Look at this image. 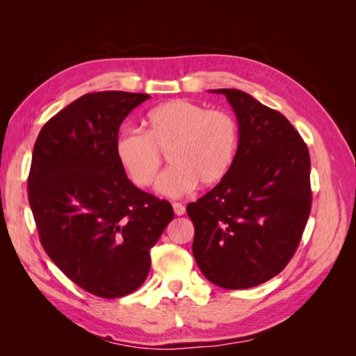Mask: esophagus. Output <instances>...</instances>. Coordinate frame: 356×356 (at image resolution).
Returning a JSON list of instances; mask_svg holds the SVG:
<instances>
[{"label":"esophagus","instance_id":"obj_1","mask_svg":"<svg viewBox=\"0 0 356 356\" xmlns=\"http://www.w3.org/2000/svg\"><path fill=\"white\" fill-rule=\"evenodd\" d=\"M172 207H174V212H175V215H178V217H181V215L186 213V207L182 203L175 202L174 204H172Z\"/></svg>","mask_w":356,"mask_h":356}]
</instances>
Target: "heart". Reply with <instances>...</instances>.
<instances>
[{
    "instance_id": "1",
    "label": "heart",
    "mask_w": 356,
    "mask_h": 356,
    "mask_svg": "<svg viewBox=\"0 0 356 356\" xmlns=\"http://www.w3.org/2000/svg\"><path fill=\"white\" fill-rule=\"evenodd\" d=\"M145 124V132L127 129L115 143V154L135 186L153 184L161 154L170 165L156 184L163 196H184L197 182L213 186L229 172L238 148V126L230 114L174 99L149 111Z\"/></svg>"
}]
</instances>
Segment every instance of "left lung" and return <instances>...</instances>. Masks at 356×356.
Instances as JSON below:
<instances>
[{"label":"left lung","mask_w":356,"mask_h":356,"mask_svg":"<svg viewBox=\"0 0 356 356\" xmlns=\"http://www.w3.org/2000/svg\"><path fill=\"white\" fill-rule=\"evenodd\" d=\"M239 123L225 177L187 204L193 255L203 276L225 289L260 285L284 270L312 207L310 156L286 117L238 89H217Z\"/></svg>","instance_id":"left-lung-1"}]
</instances>
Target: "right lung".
<instances>
[{
    "instance_id": "obj_1",
    "label": "right lung",
    "mask_w": 356,
    "mask_h": 356,
    "mask_svg": "<svg viewBox=\"0 0 356 356\" xmlns=\"http://www.w3.org/2000/svg\"><path fill=\"white\" fill-rule=\"evenodd\" d=\"M147 93L83 95L42 126L28 199L47 255L74 284L102 298L134 293L149 251L174 218L168 200L135 187L115 154L122 122Z\"/></svg>"
}]
</instances>
